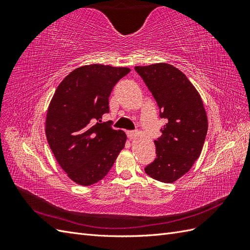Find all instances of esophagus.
I'll return each mask as SVG.
<instances>
[{"instance_id": "esophagus-1", "label": "esophagus", "mask_w": 250, "mask_h": 250, "mask_svg": "<svg viewBox=\"0 0 250 250\" xmlns=\"http://www.w3.org/2000/svg\"><path fill=\"white\" fill-rule=\"evenodd\" d=\"M126 133H127V137L129 138L130 140H133V139H135V137H137V133H135L132 130H128Z\"/></svg>"}]
</instances>
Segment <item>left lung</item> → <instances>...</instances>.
I'll return each mask as SVG.
<instances>
[{"mask_svg": "<svg viewBox=\"0 0 250 250\" xmlns=\"http://www.w3.org/2000/svg\"><path fill=\"white\" fill-rule=\"evenodd\" d=\"M167 121L154 141L155 160L145 168L147 175L174 183L199 157L208 132V118L197 90L186 75L168 63L135 66Z\"/></svg>", "mask_w": 250, "mask_h": 250, "instance_id": "1", "label": "left lung"}]
</instances>
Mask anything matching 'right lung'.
<instances>
[{
    "label": "right lung",
    "mask_w": 250,
    "mask_h": 250,
    "mask_svg": "<svg viewBox=\"0 0 250 250\" xmlns=\"http://www.w3.org/2000/svg\"><path fill=\"white\" fill-rule=\"evenodd\" d=\"M128 67L89 64L74 70L52 98L46 135L56 161L75 183L90 186L106 176L125 146L126 134L101 122L109 96Z\"/></svg>",
    "instance_id": "right-lung-1"
}]
</instances>
